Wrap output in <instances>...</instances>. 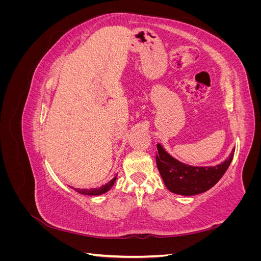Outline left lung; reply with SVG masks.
<instances>
[{
    "label": "left lung",
    "instance_id": "obj_1",
    "mask_svg": "<svg viewBox=\"0 0 261 261\" xmlns=\"http://www.w3.org/2000/svg\"><path fill=\"white\" fill-rule=\"evenodd\" d=\"M156 167L171 193L194 196L209 191L223 176L233 160L234 150L226 160L215 167H194L176 160L160 145H156Z\"/></svg>",
    "mask_w": 261,
    "mask_h": 261
}]
</instances>
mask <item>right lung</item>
Here are the masks:
<instances>
[{"label": "right lung", "instance_id": "obj_1", "mask_svg": "<svg viewBox=\"0 0 261 261\" xmlns=\"http://www.w3.org/2000/svg\"><path fill=\"white\" fill-rule=\"evenodd\" d=\"M116 176H117V174L110 180V181H108L107 184H105V185H102V186H100V187H96V188H90V189H81V188H74L73 187V189L74 191H76L77 193H80V194H82V195H88V196H99V195H102V194H106L107 192H109L110 189L112 188V186L114 185V183H115V180H116Z\"/></svg>", "mask_w": 261, "mask_h": 261}]
</instances>
